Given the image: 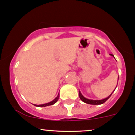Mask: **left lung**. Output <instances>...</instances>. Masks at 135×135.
<instances>
[{
    "mask_svg": "<svg viewBox=\"0 0 135 135\" xmlns=\"http://www.w3.org/2000/svg\"><path fill=\"white\" fill-rule=\"evenodd\" d=\"M110 55L112 56H114V55ZM118 80H119V77H118ZM117 83H118V81H117ZM116 87H117V86H116ZM114 91H115V90H114ZM114 91H113V92H114ZM113 92L110 94V95L108 96L107 98H105L102 99V100H91V99L86 98H85L83 95V94H82V93H80V91L79 90V98H80V100H82V101H83V102H84V103H88V104H91V105H101V104H103V103H104L105 102H106L107 100L108 99L111 97V95H112V94L113 93Z\"/></svg>",
    "mask_w": 135,
    "mask_h": 135,
    "instance_id": "8db88e82",
    "label": "left lung"
}]
</instances>
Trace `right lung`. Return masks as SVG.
<instances>
[{
    "label": "right lung",
    "mask_w": 135,
    "mask_h": 135,
    "mask_svg": "<svg viewBox=\"0 0 135 135\" xmlns=\"http://www.w3.org/2000/svg\"><path fill=\"white\" fill-rule=\"evenodd\" d=\"M59 97H60V94L58 93V96H57V97H56L53 100H52V101L49 102V103H44V104H42V105H35V104H33V105H35V106H36V107H47V106H49V105H52L55 104V103H56L57 101H58V100Z\"/></svg>",
    "instance_id": "right-lung-1"
}]
</instances>
